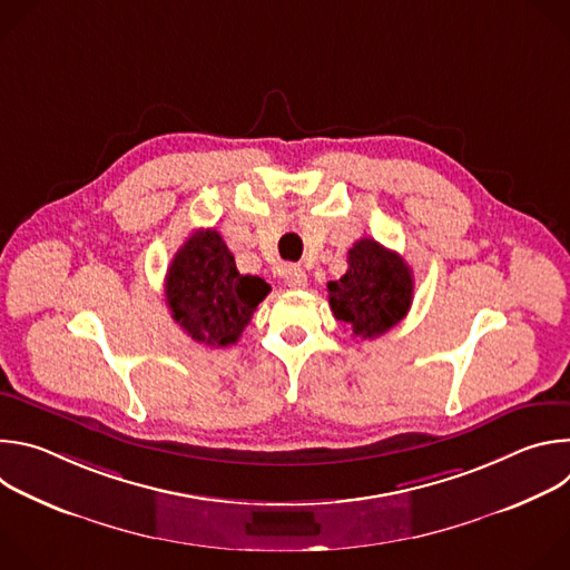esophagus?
<instances>
[{"label": "esophagus", "instance_id": "esophagus-1", "mask_svg": "<svg viewBox=\"0 0 570 570\" xmlns=\"http://www.w3.org/2000/svg\"><path fill=\"white\" fill-rule=\"evenodd\" d=\"M284 282L288 288H304L306 286V273L304 268L295 266V264H288L284 268Z\"/></svg>", "mask_w": 570, "mask_h": 570}]
</instances>
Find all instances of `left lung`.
<instances>
[{"mask_svg": "<svg viewBox=\"0 0 570 570\" xmlns=\"http://www.w3.org/2000/svg\"><path fill=\"white\" fill-rule=\"evenodd\" d=\"M347 264V273L327 284L334 317L350 324L358 338H379L409 313L413 273L396 253L367 236L354 243Z\"/></svg>", "mask_w": 570, "mask_h": 570, "instance_id": "8db88e82", "label": "left lung"}]
</instances>
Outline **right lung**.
<instances>
[{"label":"right lung","instance_id":"right-lung-1","mask_svg":"<svg viewBox=\"0 0 570 570\" xmlns=\"http://www.w3.org/2000/svg\"><path fill=\"white\" fill-rule=\"evenodd\" d=\"M268 291L262 277L236 271L216 229H196L185 240L165 284L171 317L187 336L209 347L234 345Z\"/></svg>","mask_w":570,"mask_h":570}]
</instances>
